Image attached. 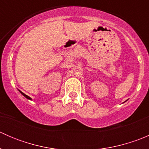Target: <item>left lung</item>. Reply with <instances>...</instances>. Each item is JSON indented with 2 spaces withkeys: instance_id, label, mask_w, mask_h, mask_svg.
I'll return each mask as SVG.
<instances>
[{
  "instance_id": "8db88e82",
  "label": "left lung",
  "mask_w": 149,
  "mask_h": 149,
  "mask_svg": "<svg viewBox=\"0 0 149 149\" xmlns=\"http://www.w3.org/2000/svg\"><path fill=\"white\" fill-rule=\"evenodd\" d=\"M126 101H127V100H126ZM126 101H125V102H126Z\"/></svg>"
}]
</instances>
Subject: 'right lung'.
Wrapping results in <instances>:
<instances>
[{"label":"right lung","mask_w":149,"mask_h":149,"mask_svg":"<svg viewBox=\"0 0 149 149\" xmlns=\"http://www.w3.org/2000/svg\"><path fill=\"white\" fill-rule=\"evenodd\" d=\"M19 92L21 93V94H22V95L24 96V97H26V99H28V100H31V97H29V96H27V95H26V94H24V93L22 92V91H21L20 90H19Z\"/></svg>","instance_id":"add662e5"}]
</instances>
